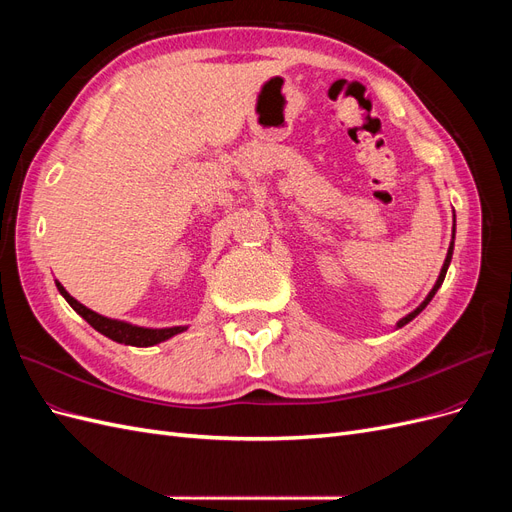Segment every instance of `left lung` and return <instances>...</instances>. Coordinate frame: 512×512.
Returning a JSON list of instances; mask_svg holds the SVG:
<instances>
[{
    "mask_svg": "<svg viewBox=\"0 0 512 512\" xmlns=\"http://www.w3.org/2000/svg\"><path fill=\"white\" fill-rule=\"evenodd\" d=\"M453 245H455V226H453V243L451 245H448V254H446V260H444V265H442V271H440V277H438V282L436 284H433V288H431V292L427 294V299L421 303V305H418L416 309H414V312H410L406 318H401L399 322H397V329H401V327H404V324H408L410 320H414L418 314H421L423 312V309L429 305V301L433 299V294H436L438 292V288L442 286V282H444V277H446V269H448V265H451V258H453Z\"/></svg>",
    "mask_w": 512,
    "mask_h": 512,
    "instance_id": "1",
    "label": "left lung"
}]
</instances>
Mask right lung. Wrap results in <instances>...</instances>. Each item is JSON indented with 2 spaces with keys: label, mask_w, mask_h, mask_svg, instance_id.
<instances>
[{
  "label": "right lung",
  "mask_w": 512,
  "mask_h": 512,
  "mask_svg": "<svg viewBox=\"0 0 512 512\" xmlns=\"http://www.w3.org/2000/svg\"><path fill=\"white\" fill-rule=\"evenodd\" d=\"M57 284V290L61 292V297H64L70 307L74 309L76 314L83 316L91 327H94L98 333L106 335L108 339H113V342L117 344H126V346H136V348H147V346H156L160 342H166V339H170L177 333H183L188 327H168V329H145V327H136V324H130V322H123V320H113V318H106V316H100L96 314L94 309L85 307L83 303L76 301L74 297H70L68 290L61 286L59 282Z\"/></svg>",
  "instance_id": "obj_1"
}]
</instances>
